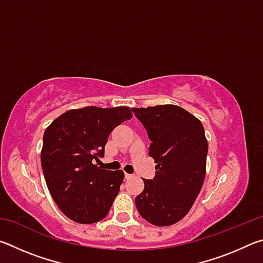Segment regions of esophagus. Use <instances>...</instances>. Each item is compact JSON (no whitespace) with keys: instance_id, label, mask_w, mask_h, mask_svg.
Segmentation results:
<instances>
[{"instance_id":"esophagus-1","label":"esophagus","mask_w":263,"mask_h":263,"mask_svg":"<svg viewBox=\"0 0 263 263\" xmlns=\"http://www.w3.org/2000/svg\"><path fill=\"white\" fill-rule=\"evenodd\" d=\"M133 175H131V174H127V173H125V179L126 180H128V179H131V177H132Z\"/></svg>"}]
</instances>
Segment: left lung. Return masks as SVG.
<instances>
[{"mask_svg": "<svg viewBox=\"0 0 263 263\" xmlns=\"http://www.w3.org/2000/svg\"><path fill=\"white\" fill-rule=\"evenodd\" d=\"M145 126L155 176L144 180L136 197L140 216L155 226L180 221L193 206L205 179L208 141L202 123L173 104L132 109Z\"/></svg>", "mask_w": 263, "mask_h": 263, "instance_id": "obj_1", "label": "left lung"}]
</instances>
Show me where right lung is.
<instances>
[{
	"mask_svg": "<svg viewBox=\"0 0 263 263\" xmlns=\"http://www.w3.org/2000/svg\"><path fill=\"white\" fill-rule=\"evenodd\" d=\"M132 117L127 106H86L54 119L43 138L42 168L47 188L61 212L80 224L106 217L119 193L123 171H106L94 160L115 127Z\"/></svg>",
	"mask_w": 263,
	"mask_h": 263,
	"instance_id": "obj_1",
	"label": "right lung"
}]
</instances>
